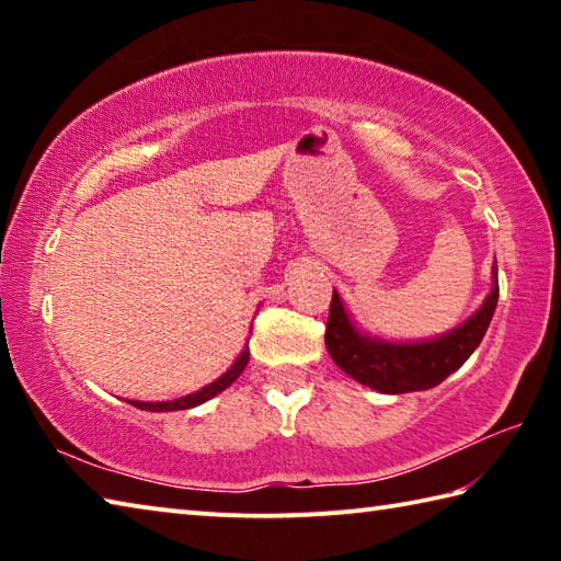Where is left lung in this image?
Segmentation results:
<instances>
[{
  "label": "left lung",
  "instance_id": "1",
  "mask_svg": "<svg viewBox=\"0 0 561 561\" xmlns=\"http://www.w3.org/2000/svg\"><path fill=\"white\" fill-rule=\"evenodd\" d=\"M497 297V264H492V289L482 307L465 324L438 339L396 344V341L360 334L334 289L324 341L341 371L378 393L428 391L443 383L453 371H458L480 346L495 314Z\"/></svg>",
  "mask_w": 561,
  "mask_h": 561
}]
</instances>
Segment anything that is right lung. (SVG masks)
Masks as SVG:
<instances>
[{
	"instance_id": "obj_1",
	"label": "right lung",
	"mask_w": 561,
	"mask_h": 561,
	"mask_svg": "<svg viewBox=\"0 0 561 561\" xmlns=\"http://www.w3.org/2000/svg\"><path fill=\"white\" fill-rule=\"evenodd\" d=\"M247 360H250V348H242V354L237 356L234 364L227 368V371L217 378V381L207 383L205 388H201V391L190 393V396H183V398H175V401H158V403H144V401H130V405L140 408V411H153V413H160V411H187V408H195L201 405L205 401H210L213 396L222 393L227 386H232L237 381V376H240L244 371Z\"/></svg>"
}]
</instances>
